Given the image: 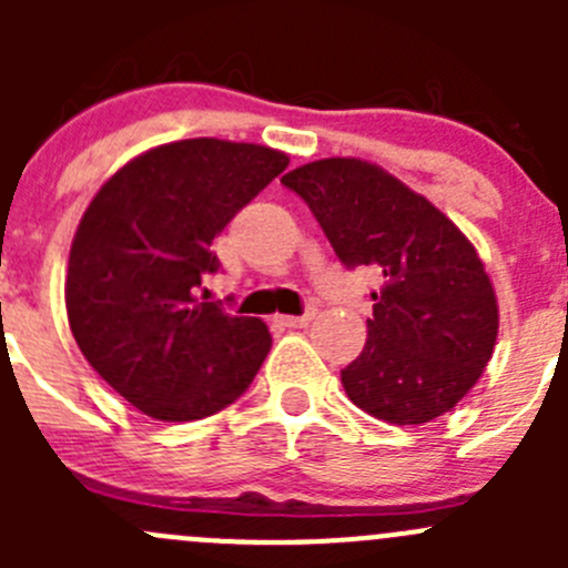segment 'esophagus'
I'll return each instance as SVG.
<instances>
[{"instance_id":"obj_1","label":"esophagus","mask_w":568,"mask_h":568,"mask_svg":"<svg viewBox=\"0 0 568 568\" xmlns=\"http://www.w3.org/2000/svg\"><path fill=\"white\" fill-rule=\"evenodd\" d=\"M316 318V307H307L302 316H280V324L283 326H291V329H300V326H307L311 321Z\"/></svg>"}]
</instances>
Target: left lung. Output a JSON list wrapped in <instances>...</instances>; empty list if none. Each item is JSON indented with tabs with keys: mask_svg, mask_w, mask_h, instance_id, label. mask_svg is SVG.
I'll list each match as a JSON object with an SVG mask.
<instances>
[{
	"mask_svg": "<svg viewBox=\"0 0 568 568\" xmlns=\"http://www.w3.org/2000/svg\"><path fill=\"white\" fill-rule=\"evenodd\" d=\"M346 268L376 266L368 341L341 371L346 395L379 420L420 426L475 387L497 341V296L469 239L387 170L321 159L283 175Z\"/></svg>",
	"mask_w": 568,
	"mask_h": 568,
	"instance_id": "left-lung-1",
	"label": "left lung"
}]
</instances>
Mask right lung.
<instances>
[{"instance_id":"right-lung-1","label":"right lung","mask_w":568,"mask_h":568,"mask_svg":"<svg viewBox=\"0 0 568 568\" xmlns=\"http://www.w3.org/2000/svg\"><path fill=\"white\" fill-rule=\"evenodd\" d=\"M285 168L274 148L197 136L140 153L90 200L68 257V324L95 374L148 417L214 415L266 359V324L197 291L220 268L214 239Z\"/></svg>"}]
</instances>
